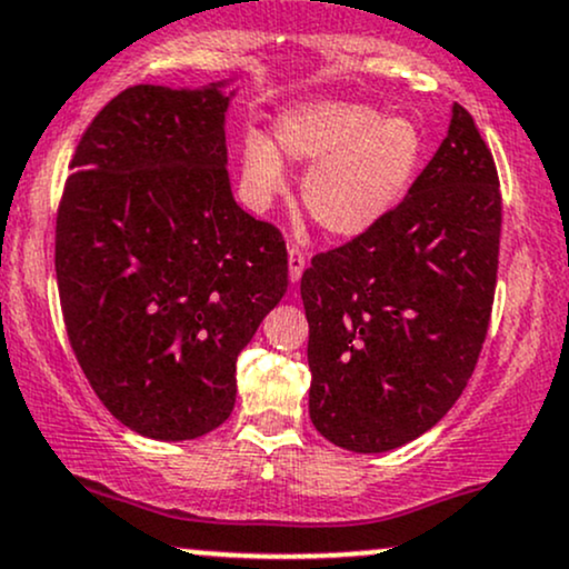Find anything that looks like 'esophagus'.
<instances>
[{"mask_svg": "<svg viewBox=\"0 0 569 569\" xmlns=\"http://www.w3.org/2000/svg\"><path fill=\"white\" fill-rule=\"evenodd\" d=\"M305 264H307L305 248H299V246L291 243V246H289V278L293 280V283H297V280L302 278Z\"/></svg>", "mask_w": 569, "mask_h": 569, "instance_id": "esophagus-1", "label": "esophagus"}]
</instances>
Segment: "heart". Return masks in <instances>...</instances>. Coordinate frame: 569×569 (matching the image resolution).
Returning <instances> with one entry per match:
<instances>
[{
  "instance_id": "1",
  "label": "heart",
  "mask_w": 569,
  "mask_h": 569,
  "mask_svg": "<svg viewBox=\"0 0 569 569\" xmlns=\"http://www.w3.org/2000/svg\"><path fill=\"white\" fill-rule=\"evenodd\" d=\"M289 160L312 162L302 200L337 238H356L388 217L426 158L420 122L382 114L363 101L299 103L278 120L276 143L248 133L240 147L243 187L253 208H267L286 187Z\"/></svg>"
}]
</instances>
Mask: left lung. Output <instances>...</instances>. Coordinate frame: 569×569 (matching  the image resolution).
I'll use <instances>...</instances> for the list:
<instances>
[{"label":"left lung","mask_w":569,"mask_h":569,"mask_svg":"<svg viewBox=\"0 0 569 569\" xmlns=\"http://www.w3.org/2000/svg\"><path fill=\"white\" fill-rule=\"evenodd\" d=\"M500 224L492 152L455 103L407 198L302 276L310 420L323 439L388 452L455 407L487 339Z\"/></svg>","instance_id":"obj_1"}]
</instances>
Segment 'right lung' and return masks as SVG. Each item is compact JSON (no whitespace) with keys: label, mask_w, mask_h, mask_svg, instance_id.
<instances>
[{"label":"right lung","mask_w":569,"mask_h":569,"mask_svg":"<svg viewBox=\"0 0 569 569\" xmlns=\"http://www.w3.org/2000/svg\"><path fill=\"white\" fill-rule=\"evenodd\" d=\"M217 84H133L84 128L56 219L63 323L122 426L198 439L232 415L234 363L289 286L276 224L232 198Z\"/></svg>","instance_id":"1"}]
</instances>
